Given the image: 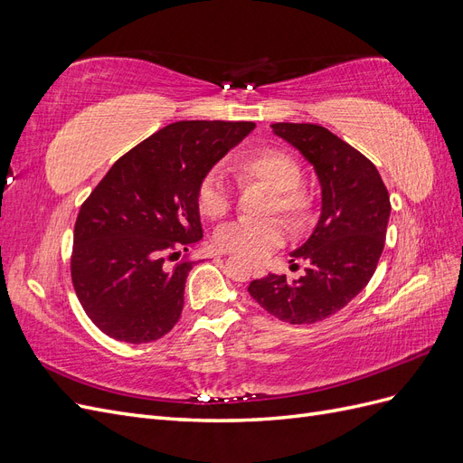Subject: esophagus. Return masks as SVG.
Masks as SVG:
<instances>
[{
	"label": "esophagus",
	"mask_w": 463,
	"mask_h": 463,
	"mask_svg": "<svg viewBox=\"0 0 463 463\" xmlns=\"http://www.w3.org/2000/svg\"><path fill=\"white\" fill-rule=\"evenodd\" d=\"M266 272H264V266H260V264H253V276L255 278H262Z\"/></svg>",
	"instance_id": "esophagus-1"
}]
</instances>
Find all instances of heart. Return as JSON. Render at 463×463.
I'll list each match as a JSON object with an SVG mask.
<instances>
[{"mask_svg":"<svg viewBox=\"0 0 463 463\" xmlns=\"http://www.w3.org/2000/svg\"><path fill=\"white\" fill-rule=\"evenodd\" d=\"M235 175L241 181H257L272 189L274 199L270 213H282L293 223H303L309 218L313 197L301 185V164L291 152L278 146H262L250 150L235 162ZM197 206L201 214L218 220L232 208V193L226 179L216 170L208 172L197 187ZM288 240V228L282 220L270 218L262 222L240 220L222 226L214 243L223 253L241 255L245 259L260 260Z\"/></svg>","mask_w":463,"mask_h":463,"instance_id":"b5f03b06","label":"heart"}]
</instances>
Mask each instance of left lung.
<instances>
[{"label":"left lung","mask_w":463,"mask_h":463,"mask_svg":"<svg viewBox=\"0 0 463 463\" xmlns=\"http://www.w3.org/2000/svg\"><path fill=\"white\" fill-rule=\"evenodd\" d=\"M272 131L313 164L322 206L311 237L291 253V262L307 260L305 274L293 282L269 274L253 279L249 293L279 320L313 325L369 284L384 249L390 194L374 164L326 128L274 123Z\"/></svg>","instance_id":"obj_1"}]
</instances>
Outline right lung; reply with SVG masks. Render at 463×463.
<instances>
[{"mask_svg": "<svg viewBox=\"0 0 463 463\" xmlns=\"http://www.w3.org/2000/svg\"><path fill=\"white\" fill-rule=\"evenodd\" d=\"M253 129V121L165 125L123 154L82 203L71 278L82 309L109 338L146 344L175 326L194 262L165 260L203 240L201 179Z\"/></svg>", "mask_w": 463, "mask_h": 463, "instance_id": "add662e5", "label": "right lung"}]
</instances>
